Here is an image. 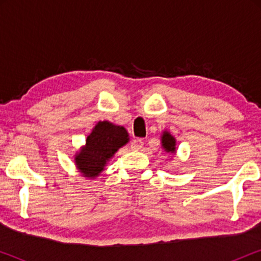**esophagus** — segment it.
Masks as SVG:
<instances>
[{
	"label": "esophagus",
	"mask_w": 261,
	"mask_h": 261,
	"mask_svg": "<svg viewBox=\"0 0 261 261\" xmlns=\"http://www.w3.org/2000/svg\"><path fill=\"white\" fill-rule=\"evenodd\" d=\"M130 147L132 149H134V151H140V149L144 147V141H142L141 139H134V140L132 141Z\"/></svg>",
	"instance_id": "1"
}]
</instances>
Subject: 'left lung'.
<instances>
[{"mask_svg":"<svg viewBox=\"0 0 261 261\" xmlns=\"http://www.w3.org/2000/svg\"><path fill=\"white\" fill-rule=\"evenodd\" d=\"M162 146L167 153H176V139L171 135L170 132H164L162 135Z\"/></svg>","mask_w":261,"mask_h":261,"instance_id":"8db88e82","label":"left lung"}]
</instances>
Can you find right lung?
<instances>
[{"instance_id": "obj_1", "label": "right lung", "mask_w": 261, "mask_h": 261, "mask_svg": "<svg viewBox=\"0 0 261 261\" xmlns=\"http://www.w3.org/2000/svg\"><path fill=\"white\" fill-rule=\"evenodd\" d=\"M129 141V135L122 126L109 121H99L88 135L85 145L74 155V164L82 176L96 178L117 149Z\"/></svg>"}]
</instances>
